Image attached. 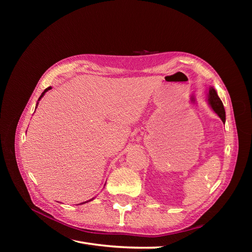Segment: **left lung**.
<instances>
[{
    "label": "left lung",
    "mask_w": 252,
    "mask_h": 252,
    "mask_svg": "<svg viewBox=\"0 0 252 252\" xmlns=\"http://www.w3.org/2000/svg\"><path fill=\"white\" fill-rule=\"evenodd\" d=\"M207 100H208V104L211 107V109L215 111L218 116L220 117V119L223 121V123L225 124L226 122V114H225V109H224V105L220 101V98L219 97L216 89L213 88L212 86L209 87V90L207 93Z\"/></svg>",
    "instance_id": "left-lung-1"
}]
</instances>
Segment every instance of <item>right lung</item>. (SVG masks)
I'll list each match as a JSON object with an SVG mask.
<instances>
[{
  "label": "right lung",
  "instance_id": "obj_1",
  "mask_svg": "<svg viewBox=\"0 0 252 252\" xmlns=\"http://www.w3.org/2000/svg\"><path fill=\"white\" fill-rule=\"evenodd\" d=\"M50 89H51V86H49L48 88H46V89H45V90L43 91V93H42V94H41V96L39 97V100H37V103H36V106H35V108L37 107V105H39V101H40V100H41V98H42V97L44 96V94H46V93H47V91H48V90H50ZM94 199V197H93V199H90V200H88V201H86V202H83V203H81V204H78V205H82V204H85V203H88V202H90V201H93Z\"/></svg>",
  "mask_w": 252,
  "mask_h": 252
}]
</instances>
